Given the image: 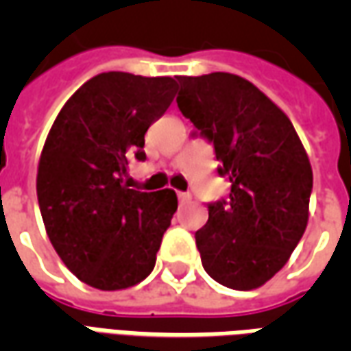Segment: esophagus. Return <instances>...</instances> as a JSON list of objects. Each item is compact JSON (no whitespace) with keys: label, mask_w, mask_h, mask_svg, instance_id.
<instances>
[{"label":"esophagus","mask_w":351,"mask_h":351,"mask_svg":"<svg viewBox=\"0 0 351 351\" xmlns=\"http://www.w3.org/2000/svg\"><path fill=\"white\" fill-rule=\"evenodd\" d=\"M190 193H184V191H178V201L180 203H186V201H190Z\"/></svg>","instance_id":"34e87169"}]
</instances>
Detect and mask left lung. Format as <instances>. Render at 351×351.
Masks as SVG:
<instances>
[{"label":"left lung","mask_w":351,"mask_h":351,"mask_svg":"<svg viewBox=\"0 0 351 351\" xmlns=\"http://www.w3.org/2000/svg\"><path fill=\"white\" fill-rule=\"evenodd\" d=\"M178 108L214 143L228 201L208 205L195 244L208 276L256 289L276 274L308 223L312 167L286 112L231 73L178 77Z\"/></svg>","instance_id":"left-lung-1"}]
</instances>
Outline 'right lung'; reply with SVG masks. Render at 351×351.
Instances as JSON below:
<instances>
[{
	"instance_id": "1",
	"label": "right lung",
	"mask_w": 351,
	"mask_h": 351,
	"mask_svg": "<svg viewBox=\"0 0 351 351\" xmlns=\"http://www.w3.org/2000/svg\"><path fill=\"white\" fill-rule=\"evenodd\" d=\"M171 77L95 75L67 99L37 167V199L50 243L88 286L118 291L152 272L176 213L173 190L128 188L130 161H143L145 133L176 95Z\"/></svg>"
}]
</instances>
